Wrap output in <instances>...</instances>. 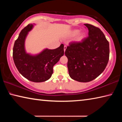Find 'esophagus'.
<instances>
[{"instance_id":"esophagus-1","label":"esophagus","mask_w":122,"mask_h":122,"mask_svg":"<svg viewBox=\"0 0 122 122\" xmlns=\"http://www.w3.org/2000/svg\"><path fill=\"white\" fill-rule=\"evenodd\" d=\"M66 48H67V46H64V51H65L66 50Z\"/></svg>"}]
</instances>
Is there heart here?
I'll return each instance as SVG.
<instances>
[{"mask_svg":"<svg viewBox=\"0 0 122 122\" xmlns=\"http://www.w3.org/2000/svg\"><path fill=\"white\" fill-rule=\"evenodd\" d=\"M69 36H75V40L76 42H81L85 38V33L83 32H80V30L77 29H75L71 31L69 33Z\"/></svg>","mask_w":122,"mask_h":122,"instance_id":"obj_1","label":"heart"}]
</instances>
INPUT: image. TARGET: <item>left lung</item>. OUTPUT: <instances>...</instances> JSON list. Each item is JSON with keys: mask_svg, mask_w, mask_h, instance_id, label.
Segmentation results:
<instances>
[{"mask_svg": "<svg viewBox=\"0 0 122 122\" xmlns=\"http://www.w3.org/2000/svg\"><path fill=\"white\" fill-rule=\"evenodd\" d=\"M88 37L81 42L70 44L65 51L69 75L72 79L88 82L104 71L109 59V44L100 28L84 24Z\"/></svg>", "mask_w": 122, "mask_h": 122, "instance_id": "1", "label": "left lung"}]
</instances>
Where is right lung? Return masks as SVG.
<instances>
[{
  "label": "right lung",
  "mask_w": 122,
  "mask_h": 122,
  "mask_svg": "<svg viewBox=\"0 0 122 122\" xmlns=\"http://www.w3.org/2000/svg\"><path fill=\"white\" fill-rule=\"evenodd\" d=\"M35 24H30L20 32L14 42L13 58L16 68L27 79L34 82H42L51 77L53 66L64 54V45L54 49L45 48L36 54L27 53L25 40Z\"/></svg>",
  "instance_id": "obj_1"
}]
</instances>
